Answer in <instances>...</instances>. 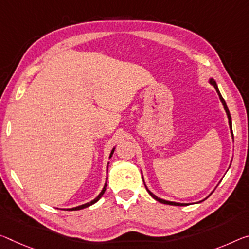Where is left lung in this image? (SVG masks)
<instances>
[{"instance_id":"left-lung-1","label":"left lung","mask_w":249,"mask_h":249,"mask_svg":"<svg viewBox=\"0 0 249 249\" xmlns=\"http://www.w3.org/2000/svg\"><path fill=\"white\" fill-rule=\"evenodd\" d=\"M211 82V84L212 85H214V88H215V89H216V92L218 93V96H219V98H220V101H222V103H223V105H224V108H225V110H226V114H227V116H228V121H230V126H231V113H230V110H228V107H227V105H226V102H225V100L223 98V96H222V94L219 93V90H218V88H217V84H216V82L214 81V80H211L210 81ZM231 134H232V131H231ZM147 189V188H146ZM147 192L149 193V195H151L154 199H156V200H159V202H160V203H163V204H167V205H174V206H185V205H187V204H180V203H174V202H168V200H164V199H160V198H159V197L157 196H155L153 194V193H151L147 189Z\"/></svg>"}]
</instances>
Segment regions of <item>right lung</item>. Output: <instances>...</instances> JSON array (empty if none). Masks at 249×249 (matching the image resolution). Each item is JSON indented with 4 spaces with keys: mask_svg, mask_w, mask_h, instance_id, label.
Instances as JSON below:
<instances>
[{
    "mask_svg": "<svg viewBox=\"0 0 249 249\" xmlns=\"http://www.w3.org/2000/svg\"><path fill=\"white\" fill-rule=\"evenodd\" d=\"M113 153H114V148H113V151H112V153H110V155H109V157H112V155H113ZM106 191V184H105V186H104V188H103V191L101 192V194L98 195L95 199L94 200H92V202L90 203H88V204H84V205H81V206H77V207H74V208H70V210H68V211H80V210H83V208H86V207H89V206H90V205H93V204H95L98 199L101 198L102 196H103V194H104V192Z\"/></svg>",
    "mask_w": 249,
    "mask_h": 249,
    "instance_id": "obj_1",
    "label": "right lung"
}]
</instances>
